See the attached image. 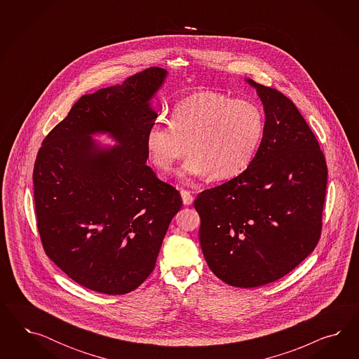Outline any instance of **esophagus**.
I'll return each mask as SVG.
<instances>
[{
	"label": "esophagus",
	"mask_w": 359,
	"mask_h": 359,
	"mask_svg": "<svg viewBox=\"0 0 359 359\" xmlns=\"http://www.w3.org/2000/svg\"><path fill=\"white\" fill-rule=\"evenodd\" d=\"M180 195H182L183 204H184V205H191V204L194 203V196H192V194H191L189 191L182 189V191H180Z\"/></svg>",
	"instance_id": "34e87169"
}]
</instances>
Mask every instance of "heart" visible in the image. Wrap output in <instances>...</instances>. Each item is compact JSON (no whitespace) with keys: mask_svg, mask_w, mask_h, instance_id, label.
Here are the masks:
<instances>
[{"mask_svg":"<svg viewBox=\"0 0 359 359\" xmlns=\"http://www.w3.org/2000/svg\"><path fill=\"white\" fill-rule=\"evenodd\" d=\"M264 114L250 100L204 90L175 105L171 121L159 117L146 131L144 149L149 162L168 171L187 156L179 170L183 179L205 177L226 180L246 171L252 163L264 134Z\"/></svg>","mask_w":359,"mask_h":359,"instance_id":"b5f03b06","label":"heart"}]
</instances>
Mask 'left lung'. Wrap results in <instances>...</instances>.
<instances>
[{"instance_id": "1", "label": "left lung", "mask_w": 359, "mask_h": 359, "mask_svg": "<svg viewBox=\"0 0 359 359\" xmlns=\"http://www.w3.org/2000/svg\"><path fill=\"white\" fill-rule=\"evenodd\" d=\"M266 125L250 167L197 196L201 250L233 287L254 288L292 271L321 236L327 168L315 134L282 92L246 80Z\"/></svg>"}]
</instances>
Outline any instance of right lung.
I'll return each instance as SVG.
<instances>
[{"label": "right lung", "mask_w": 359, "mask_h": 359, "mask_svg": "<svg viewBox=\"0 0 359 359\" xmlns=\"http://www.w3.org/2000/svg\"><path fill=\"white\" fill-rule=\"evenodd\" d=\"M165 76L151 67L84 95L36 155L34 201L44 251L88 290L125 294L138 288L183 204L146 164V131L158 117L151 98ZM98 132L118 144L100 147L91 138Z\"/></svg>", "instance_id": "add662e5"}]
</instances>
